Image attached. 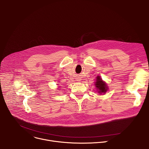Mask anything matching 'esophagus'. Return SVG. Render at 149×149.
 <instances>
[{"instance_id": "1", "label": "esophagus", "mask_w": 149, "mask_h": 149, "mask_svg": "<svg viewBox=\"0 0 149 149\" xmlns=\"http://www.w3.org/2000/svg\"><path fill=\"white\" fill-rule=\"evenodd\" d=\"M80 81V79H78V81Z\"/></svg>"}]
</instances>
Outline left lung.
I'll list each match as a JSON object with an SVG mask.
<instances>
[{"instance_id": "1", "label": "left lung", "mask_w": 149, "mask_h": 149, "mask_svg": "<svg viewBox=\"0 0 149 149\" xmlns=\"http://www.w3.org/2000/svg\"><path fill=\"white\" fill-rule=\"evenodd\" d=\"M95 86L97 88V91L100 94H105L109 90V87L105 81H104L100 76L98 75L96 77V80L95 82Z\"/></svg>"}]
</instances>
